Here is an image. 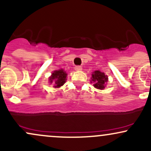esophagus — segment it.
I'll use <instances>...</instances> for the list:
<instances>
[{"instance_id": "obj_1", "label": "esophagus", "mask_w": 151, "mask_h": 151, "mask_svg": "<svg viewBox=\"0 0 151 151\" xmlns=\"http://www.w3.org/2000/svg\"><path fill=\"white\" fill-rule=\"evenodd\" d=\"M74 70L76 71H80L82 70V68H81V66H76V67H74Z\"/></svg>"}]
</instances>
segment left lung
Masks as SVG:
<instances>
[{
  "label": "left lung",
  "instance_id": "obj_1",
  "mask_svg": "<svg viewBox=\"0 0 151 151\" xmlns=\"http://www.w3.org/2000/svg\"><path fill=\"white\" fill-rule=\"evenodd\" d=\"M93 82V86L99 89H104L105 88V84L108 81V77L105 75L104 72L100 71H95L92 74V79Z\"/></svg>",
  "mask_w": 151,
  "mask_h": 151
}]
</instances>
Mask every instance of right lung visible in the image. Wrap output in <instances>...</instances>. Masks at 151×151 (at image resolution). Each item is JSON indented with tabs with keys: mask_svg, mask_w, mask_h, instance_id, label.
<instances>
[{
	"mask_svg": "<svg viewBox=\"0 0 151 151\" xmlns=\"http://www.w3.org/2000/svg\"><path fill=\"white\" fill-rule=\"evenodd\" d=\"M66 78H67V73L64 72L63 70H60L55 71L52 76L50 77V83H52L54 81L55 83V87H60L63 85L66 81Z\"/></svg>",
	"mask_w": 151,
	"mask_h": 151,
	"instance_id": "1",
	"label": "right lung"
}]
</instances>
